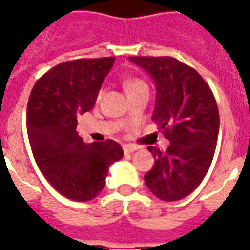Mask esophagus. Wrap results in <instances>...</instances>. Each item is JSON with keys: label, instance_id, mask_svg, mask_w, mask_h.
<instances>
[{"label": "esophagus", "instance_id": "obj_1", "mask_svg": "<svg viewBox=\"0 0 250 250\" xmlns=\"http://www.w3.org/2000/svg\"><path fill=\"white\" fill-rule=\"evenodd\" d=\"M123 150H125V154H129V153H133L135 150H137V146L131 144H125L123 145Z\"/></svg>", "mask_w": 250, "mask_h": 250}]
</instances>
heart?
<instances>
[{
  "mask_svg": "<svg viewBox=\"0 0 250 250\" xmlns=\"http://www.w3.org/2000/svg\"><path fill=\"white\" fill-rule=\"evenodd\" d=\"M143 88H148L146 83L143 82L140 79H136V78H129L125 82V89L127 93H131L133 90H137V89H143ZM102 94V90L100 92V96Z\"/></svg>",
  "mask_w": 250,
  "mask_h": 250,
  "instance_id": "heart-1",
  "label": "heart"
}]
</instances>
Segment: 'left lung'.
I'll use <instances>...</instances> for the list:
<instances>
[{"label": "left lung", "instance_id": "left-lung-1", "mask_svg": "<svg viewBox=\"0 0 250 250\" xmlns=\"http://www.w3.org/2000/svg\"><path fill=\"white\" fill-rule=\"evenodd\" d=\"M156 85L152 119L170 140L166 152L148 146L154 166L144 176L148 189L162 201L190 194L205 178L219 132V113L209 85L189 66L171 57H128Z\"/></svg>", "mask_w": 250, "mask_h": 250}]
</instances>
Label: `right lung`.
Masks as SVG:
<instances>
[{"label": "right lung", "mask_w": 250, "mask_h": 250, "mask_svg": "<svg viewBox=\"0 0 250 250\" xmlns=\"http://www.w3.org/2000/svg\"><path fill=\"white\" fill-rule=\"evenodd\" d=\"M114 57L76 60L53 67L33 86L27 105V132L46 180L72 201H90L105 187L109 167L123 157L118 143L85 144L78 117L89 111Z\"/></svg>", "instance_id": "add662e5"}]
</instances>
